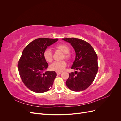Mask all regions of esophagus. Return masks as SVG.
<instances>
[{
  "label": "esophagus",
  "mask_w": 121,
  "mask_h": 121,
  "mask_svg": "<svg viewBox=\"0 0 121 121\" xmlns=\"http://www.w3.org/2000/svg\"><path fill=\"white\" fill-rule=\"evenodd\" d=\"M56 74H57V75H60L61 74V72H56Z\"/></svg>",
  "instance_id": "obj_1"
}]
</instances>
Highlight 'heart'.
Here are the masks:
<instances>
[{"mask_svg": "<svg viewBox=\"0 0 121 121\" xmlns=\"http://www.w3.org/2000/svg\"><path fill=\"white\" fill-rule=\"evenodd\" d=\"M56 49L57 50L63 52L64 54L62 56V59H65L67 60H70L72 56L69 52L70 48L69 45L66 44L62 43L57 45L56 47ZM43 57L45 60L48 63H52L53 61V53L52 51L49 49H46L44 51L43 53ZM67 67V63L65 60H61L59 61H55L52 65H50L49 69L50 70L56 71L57 72H60L64 71L65 67Z\"/></svg>", "mask_w": 121, "mask_h": 121, "instance_id": "1", "label": "heart"}]
</instances>
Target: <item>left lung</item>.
<instances>
[{"label":"left lung","instance_id":"left-lung-1","mask_svg":"<svg viewBox=\"0 0 121 121\" xmlns=\"http://www.w3.org/2000/svg\"><path fill=\"white\" fill-rule=\"evenodd\" d=\"M71 43L76 52L72 69L79 70L69 74L66 85L69 89L79 92L85 90L95 78L98 69L97 54L89 43L76 38H63Z\"/></svg>","mask_w":121,"mask_h":121}]
</instances>
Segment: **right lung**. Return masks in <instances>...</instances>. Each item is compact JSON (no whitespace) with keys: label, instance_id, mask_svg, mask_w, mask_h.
Segmentation results:
<instances>
[{"label":"right lung","instance_id":"obj_1","mask_svg":"<svg viewBox=\"0 0 121 121\" xmlns=\"http://www.w3.org/2000/svg\"><path fill=\"white\" fill-rule=\"evenodd\" d=\"M58 39L39 38L25 47L18 62V70L23 82L36 93H43L52 86L57 75L54 71H46L48 65L43 53L47 47Z\"/></svg>","mask_w":121,"mask_h":121}]
</instances>
